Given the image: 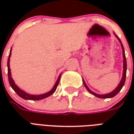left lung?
I'll list each match as a JSON object with an SVG mask.
<instances>
[{"label": "left lung", "mask_w": 134, "mask_h": 134, "mask_svg": "<svg viewBox=\"0 0 134 134\" xmlns=\"http://www.w3.org/2000/svg\"><path fill=\"white\" fill-rule=\"evenodd\" d=\"M115 36L118 39V40L120 41V42L121 43V46H122V53H123V61H124V63H123V66H124V70H123V76H122V79L121 80L120 83V84L118 85V86L115 88V90H114L113 91L111 92L110 93H108V94H96L94 92H93L92 91H91L89 89L87 85L86 84L85 81H84V80L83 79V84L86 88L87 89L88 92H89L90 93H91L92 94H93V95L96 96L97 97H99V98H102V99H106V98H112L113 97L118 94L119 92L120 91L121 89L122 88L123 86L125 85V80H126V74H127V59H126V56H125V49H124V46H123L122 44V42H121L120 39L119 38L118 35H115Z\"/></svg>", "instance_id": "obj_1"}]
</instances>
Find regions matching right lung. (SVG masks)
Returning <instances> with one entry per match:
<instances>
[{
    "mask_svg": "<svg viewBox=\"0 0 134 134\" xmlns=\"http://www.w3.org/2000/svg\"><path fill=\"white\" fill-rule=\"evenodd\" d=\"M11 50H10V52H9V57H8V60H7V71H8V80H9V83L10 86L12 87V88L15 91V92L20 97L23 98L24 99L26 100H40V99H44L46 97H48L50 95H51L52 94L54 93V92L55 91V90H56L57 87L58 86L59 82H60V76H59L58 79L57 80L56 83L55 84L54 87L53 88V89L51 90H50L48 92H46L45 94H40V95H32V94H29L26 93L24 91L21 90V89L18 88L17 86H16L15 83H14V82L12 80V78L11 77V73H10V69H9V58L11 56Z\"/></svg>",
    "mask_w": 134,
    "mask_h": 134,
    "instance_id": "1",
    "label": "right lung"
}]
</instances>
